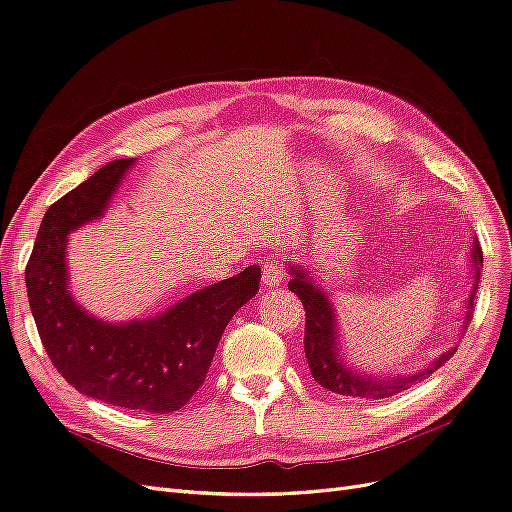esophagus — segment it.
Wrapping results in <instances>:
<instances>
[{
  "instance_id": "esophagus-1",
  "label": "esophagus",
  "mask_w": 512,
  "mask_h": 512,
  "mask_svg": "<svg viewBox=\"0 0 512 512\" xmlns=\"http://www.w3.org/2000/svg\"><path fill=\"white\" fill-rule=\"evenodd\" d=\"M286 280V269L280 260L267 258L262 262V286L265 288H275L280 286Z\"/></svg>"
}]
</instances>
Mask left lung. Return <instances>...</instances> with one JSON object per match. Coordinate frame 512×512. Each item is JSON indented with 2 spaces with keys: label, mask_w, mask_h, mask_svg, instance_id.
<instances>
[{
  "label": "left lung",
  "mask_w": 512,
  "mask_h": 512,
  "mask_svg": "<svg viewBox=\"0 0 512 512\" xmlns=\"http://www.w3.org/2000/svg\"><path fill=\"white\" fill-rule=\"evenodd\" d=\"M468 260L472 267V290L466 301V314L461 322V335L468 329V320L474 312V297L480 282V271H483V250H480L478 239H472ZM290 282L288 290H292L301 299L305 307V356L309 371L318 384L337 395L346 397H367V399H382L391 397L401 391L410 389L414 382H421L433 371L440 369L457 348H448L438 354L431 363L418 367L412 374H367V371L356 369L350 361L344 359L342 352V333H339L337 312L331 294L324 290L316 280L314 273L303 265H288Z\"/></svg>",
  "instance_id": "left-lung-1"
}]
</instances>
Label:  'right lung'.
I'll return each instance as SVG.
<instances>
[{
    "instance_id": "1",
    "label": "right lung",
    "mask_w": 512,
    "mask_h": 512,
    "mask_svg": "<svg viewBox=\"0 0 512 512\" xmlns=\"http://www.w3.org/2000/svg\"><path fill=\"white\" fill-rule=\"evenodd\" d=\"M136 158L96 170L44 213L25 269L29 307L49 359L76 391L119 408L175 412L205 382L230 318L260 284L258 265L192 292L162 314L108 322L76 303L68 235L100 220Z\"/></svg>"
}]
</instances>
